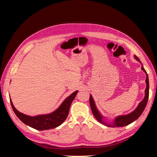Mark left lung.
Returning a JSON list of instances; mask_svg holds the SVG:
<instances>
[{"label": "left lung", "instance_id": "left-lung-1", "mask_svg": "<svg viewBox=\"0 0 157 157\" xmlns=\"http://www.w3.org/2000/svg\"><path fill=\"white\" fill-rule=\"evenodd\" d=\"M135 58L137 60L140 61L139 58H137L136 56H134ZM141 69L143 70L144 72L146 73V84H147V87L145 88V96L144 99L142 100L140 104L137 106V107L136 109V110L133 111L132 113H131L129 115H124V116H119L116 118V119L115 121V122L111 124H108L105 123V122L102 121V117L100 115V114L98 112V111L97 110V109L96 107V105H95V103L94 101V99L92 97L91 95L90 96V107H91L92 111L94 116L95 117V118L100 122L103 123V124H106L107 126L109 127H122V126H127L128 124H130V123L133 122L134 121H135L136 119L138 118L142 114V113L144 112V109L147 105V101H148V99H149V78H148V75H147V73L146 72V71L144 69V67H141Z\"/></svg>", "mask_w": 157, "mask_h": 157}]
</instances>
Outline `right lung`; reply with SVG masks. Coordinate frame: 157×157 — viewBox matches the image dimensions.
<instances>
[{
    "label": "right lung",
    "mask_w": 157,
    "mask_h": 157,
    "mask_svg": "<svg viewBox=\"0 0 157 157\" xmlns=\"http://www.w3.org/2000/svg\"><path fill=\"white\" fill-rule=\"evenodd\" d=\"M78 91H76L70 95L69 97L65 99L60 107L54 112L48 114V115H38L36 117L27 116L19 112L13 105L11 99L10 100L13 112L20 118V121H21L24 124L35 128L36 130H44L58 127L65 121L68 116L71 103L73 101Z\"/></svg>",
    "instance_id": "obj_1"
}]
</instances>
